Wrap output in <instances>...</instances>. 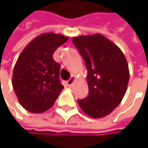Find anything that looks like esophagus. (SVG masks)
I'll list each match as a JSON object with an SVG mask.
<instances>
[{
	"label": "esophagus",
	"mask_w": 148,
	"mask_h": 148,
	"mask_svg": "<svg viewBox=\"0 0 148 148\" xmlns=\"http://www.w3.org/2000/svg\"><path fill=\"white\" fill-rule=\"evenodd\" d=\"M75 79H76V78H75V76H72L68 81H67V83H68V85L69 86H73V84L74 83V81H75Z\"/></svg>",
	"instance_id": "obj_1"
}]
</instances>
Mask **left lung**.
<instances>
[{
    "instance_id": "obj_1",
    "label": "left lung",
    "mask_w": 148,
    "mask_h": 148,
    "mask_svg": "<svg viewBox=\"0 0 148 148\" xmlns=\"http://www.w3.org/2000/svg\"><path fill=\"white\" fill-rule=\"evenodd\" d=\"M73 44L87 69L89 94L78 99L80 109L92 118L112 112L123 100L130 79L127 60L122 50L101 34L79 36Z\"/></svg>"
}]
</instances>
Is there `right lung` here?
Wrapping results in <instances>:
<instances>
[{"mask_svg":"<svg viewBox=\"0 0 148 148\" xmlns=\"http://www.w3.org/2000/svg\"><path fill=\"white\" fill-rule=\"evenodd\" d=\"M68 37L53 32L35 38L19 55L12 84L19 103L32 113H42L54 104L64 88L59 79L61 66L53 59Z\"/></svg>","mask_w":148,"mask_h":148,"instance_id":"1","label":"right lung"}]
</instances>
